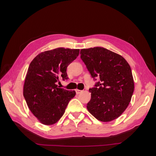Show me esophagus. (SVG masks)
<instances>
[{
	"mask_svg": "<svg viewBox=\"0 0 156 156\" xmlns=\"http://www.w3.org/2000/svg\"><path fill=\"white\" fill-rule=\"evenodd\" d=\"M75 92H76L77 94H81L82 92V90H80L76 89V90H75Z\"/></svg>",
	"mask_w": 156,
	"mask_h": 156,
	"instance_id": "1",
	"label": "esophagus"
}]
</instances>
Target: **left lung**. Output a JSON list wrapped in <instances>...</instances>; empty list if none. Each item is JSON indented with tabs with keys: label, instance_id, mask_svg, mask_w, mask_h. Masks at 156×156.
<instances>
[{
	"label": "left lung",
	"instance_id": "obj_1",
	"mask_svg": "<svg viewBox=\"0 0 156 156\" xmlns=\"http://www.w3.org/2000/svg\"><path fill=\"white\" fill-rule=\"evenodd\" d=\"M81 58L94 79L87 109L96 119L111 122L119 118L131 101L134 81L130 66L119 54L100 47L83 49Z\"/></svg>",
	"mask_w": 156,
	"mask_h": 156
}]
</instances>
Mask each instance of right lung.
Instances as JSON below:
<instances>
[{"instance_id":"1","label":"right lung","mask_w":156,"mask_h":156,"mask_svg":"<svg viewBox=\"0 0 156 156\" xmlns=\"http://www.w3.org/2000/svg\"><path fill=\"white\" fill-rule=\"evenodd\" d=\"M79 49L59 48L37 55L30 62L23 87L29 109L41 124L56 123L65 112L75 90L58 88V77L68 79L66 69L76 58Z\"/></svg>"}]
</instances>
